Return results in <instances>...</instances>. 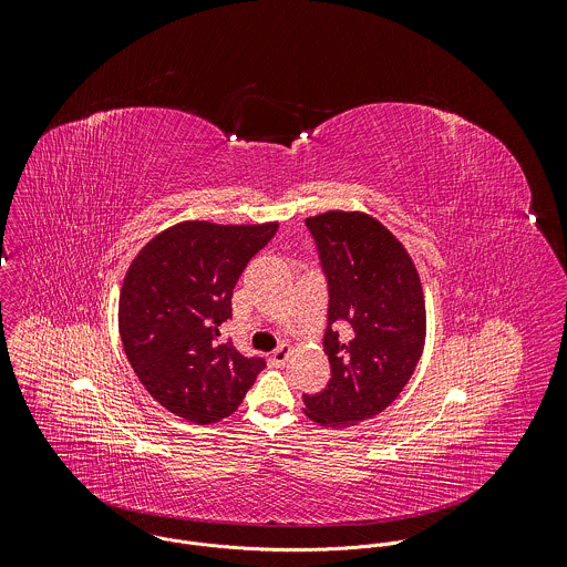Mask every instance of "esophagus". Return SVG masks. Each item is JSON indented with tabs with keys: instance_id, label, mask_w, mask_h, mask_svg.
<instances>
[{
	"instance_id": "esophagus-1",
	"label": "esophagus",
	"mask_w": 567,
	"mask_h": 567,
	"mask_svg": "<svg viewBox=\"0 0 567 567\" xmlns=\"http://www.w3.org/2000/svg\"><path fill=\"white\" fill-rule=\"evenodd\" d=\"M288 357H290V346H288V343H281V346L270 354V363H272L275 368H281V365L288 361Z\"/></svg>"
}]
</instances>
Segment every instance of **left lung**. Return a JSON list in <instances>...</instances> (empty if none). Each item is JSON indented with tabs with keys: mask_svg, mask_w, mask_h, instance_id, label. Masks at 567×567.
<instances>
[{
	"mask_svg": "<svg viewBox=\"0 0 567 567\" xmlns=\"http://www.w3.org/2000/svg\"><path fill=\"white\" fill-rule=\"evenodd\" d=\"M306 226L328 279L330 381L303 394V412L346 427L383 412L410 381L425 343L423 288L403 244L374 217L328 210ZM337 322L347 326L341 338Z\"/></svg>",
	"mask_w": 567,
	"mask_h": 567,
	"instance_id": "obj_1",
	"label": "left lung"
}]
</instances>
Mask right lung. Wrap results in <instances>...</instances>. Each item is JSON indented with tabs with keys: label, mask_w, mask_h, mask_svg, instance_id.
<instances>
[{
	"label": "right lung",
	"mask_w": 567,
	"mask_h": 567,
	"mask_svg": "<svg viewBox=\"0 0 567 567\" xmlns=\"http://www.w3.org/2000/svg\"><path fill=\"white\" fill-rule=\"evenodd\" d=\"M279 224L182 221L133 259L120 292L124 352L151 396L193 423L233 414L266 368L221 339L233 290Z\"/></svg>",
	"instance_id": "obj_1"
}]
</instances>
